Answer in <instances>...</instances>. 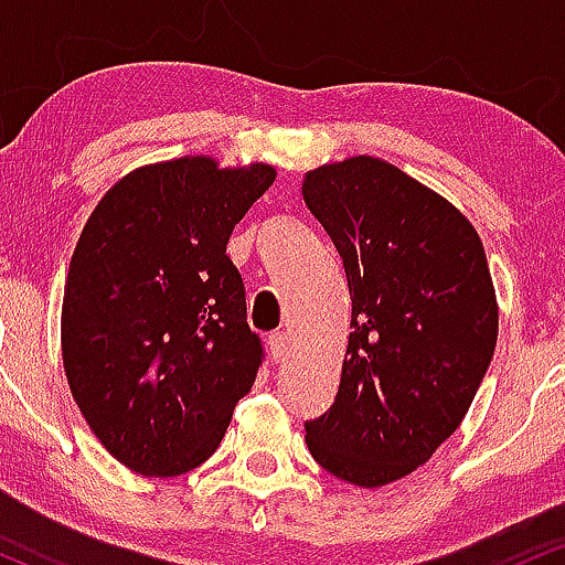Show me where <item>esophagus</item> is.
Returning <instances> with one entry per match:
<instances>
[{
	"mask_svg": "<svg viewBox=\"0 0 565 565\" xmlns=\"http://www.w3.org/2000/svg\"><path fill=\"white\" fill-rule=\"evenodd\" d=\"M269 350H271V358H275V363H282V360H288L290 354V339L285 331H275L269 335Z\"/></svg>",
	"mask_w": 565,
	"mask_h": 565,
	"instance_id": "1",
	"label": "esophagus"
}]
</instances>
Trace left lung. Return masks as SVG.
Here are the masks:
<instances>
[{
	"label": "left lung",
	"mask_w": 565,
	"mask_h": 565,
	"mask_svg": "<svg viewBox=\"0 0 565 565\" xmlns=\"http://www.w3.org/2000/svg\"><path fill=\"white\" fill-rule=\"evenodd\" d=\"M301 194L352 296L335 401L303 424L309 454L347 483L386 486L456 433L491 363L483 243L451 202L373 157L312 170Z\"/></svg>",
	"instance_id": "1"
}]
</instances>
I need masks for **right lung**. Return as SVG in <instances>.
I'll return each instance as SVG.
<instances>
[{
    "label": "right lung",
    "mask_w": 565,
    "mask_h": 565,
    "mask_svg": "<svg viewBox=\"0 0 565 565\" xmlns=\"http://www.w3.org/2000/svg\"><path fill=\"white\" fill-rule=\"evenodd\" d=\"M271 181L269 164H151L109 189L79 234L63 290V367L82 416L132 472L200 467L256 382L262 335L226 243Z\"/></svg>",
    "instance_id": "add662e5"
}]
</instances>
